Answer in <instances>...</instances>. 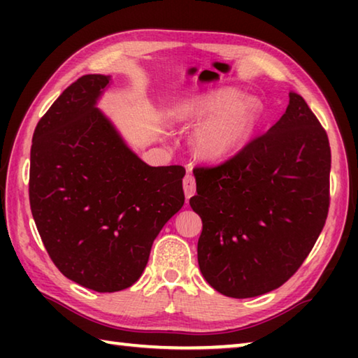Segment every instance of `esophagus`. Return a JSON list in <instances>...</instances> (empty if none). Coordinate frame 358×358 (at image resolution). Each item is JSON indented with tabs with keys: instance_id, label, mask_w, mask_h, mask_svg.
<instances>
[{
	"instance_id": "34e87169",
	"label": "esophagus",
	"mask_w": 358,
	"mask_h": 358,
	"mask_svg": "<svg viewBox=\"0 0 358 358\" xmlns=\"http://www.w3.org/2000/svg\"><path fill=\"white\" fill-rule=\"evenodd\" d=\"M183 189L186 199H191L196 194V178H194L192 173H186V177L183 178Z\"/></svg>"
}]
</instances>
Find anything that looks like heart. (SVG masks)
<instances>
[{"label": "heart", "instance_id": "obj_1", "mask_svg": "<svg viewBox=\"0 0 358 358\" xmlns=\"http://www.w3.org/2000/svg\"><path fill=\"white\" fill-rule=\"evenodd\" d=\"M259 104L252 98H238L232 88L215 90L191 99L180 108L178 117L186 121H203L196 132L199 155L220 159L238 147L256 124Z\"/></svg>", "mask_w": 358, "mask_h": 358}]
</instances>
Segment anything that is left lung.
Masks as SVG:
<instances>
[{
  "label": "left lung",
  "instance_id": "8db88e82",
  "mask_svg": "<svg viewBox=\"0 0 358 358\" xmlns=\"http://www.w3.org/2000/svg\"><path fill=\"white\" fill-rule=\"evenodd\" d=\"M327 132L296 93L276 124L237 155L196 167L197 260L211 287L250 299L282 286L311 252L330 207Z\"/></svg>",
  "mask_w": 358,
  "mask_h": 358
}]
</instances>
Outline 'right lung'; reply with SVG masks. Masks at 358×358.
I'll list each match as a JSON object with an SVG mask.
<instances>
[{"label": "right lung", "mask_w": 358, "mask_h": 358, "mask_svg": "<svg viewBox=\"0 0 358 358\" xmlns=\"http://www.w3.org/2000/svg\"><path fill=\"white\" fill-rule=\"evenodd\" d=\"M108 80L82 76L59 94L36 126L29 164V205L48 256L96 292L132 286L185 203V167L145 164L96 108Z\"/></svg>", "instance_id": "obj_1"}]
</instances>
